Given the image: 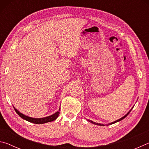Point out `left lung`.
I'll return each instance as SVG.
<instances>
[{
	"mask_svg": "<svg viewBox=\"0 0 149 149\" xmlns=\"http://www.w3.org/2000/svg\"><path fill=\"white\" fill-rule=\"evenodd\" d=\"M133 109V108H132V109H131L130 111H129V112L127 113V114H125L124 116L123 117H122V118H121L120 119H119V120H116V121H115V122H112V123H108V124H107V125H111V124H113V123H116V122H120V121H121V120H122L123 119H124V118L130 114V112H131V111H132V110ZM87 121H89V122H90L91 123H93V124H95V125H104V124H101V123H96V122H93V121H91V120H87Z\"/></svg>",
	"mask_w": 149,
	"mask_h": 149,
	"instance_id": "8db88e82",
	"label": "left lung"
}]
</instances>
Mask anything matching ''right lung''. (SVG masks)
Returning <instances> with one entry per match:
<instances>
[{"label": "right lung", "instance_id": "1", "mask_svg": "<svg viewBox=\"0 0 149 149\" xmlns=\"http://www.w3.org/2000/svg\"><path fill=\"white\" fill-rule=\"evenodd\" d=\"M14 108L15 111L16 112L17 114H18L22 118H23V119L28 121V122H29L36 123V124H42V123L52 122V121H54V120L56 119L58 116L59 114H60V112H59L60 109H59V110L57 111L56 112H55L54 114H52L51 116H49L42 118H34L29 117V116H26V115H24L23 114H22V113H20L18 110L16 109V108H14Z\"/></svg>", "mask_w": 149, "mask_h": 149}]
</instances>
